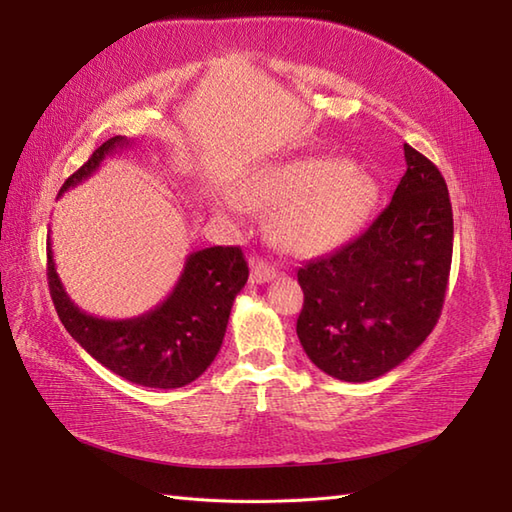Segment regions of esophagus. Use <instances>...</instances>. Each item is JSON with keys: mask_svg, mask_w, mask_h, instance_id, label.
Segmentation results:
<instances>
[{"mask_svg": "<svg viewBox=\"0 0 512 512\" xmlns=\"http://www.w3.org/2000/svg\"><path fill=\"white\" fill-rule=\"evenodd\" d=\"M277 277V268L273 264L264 262V259H253L250 262V281L253 284H266V281Z\"/></svg>", "mask_w": 512, "mask_h": 512, "instance_id": "esophagus-1", "label": "esophagus"}]
</instances>
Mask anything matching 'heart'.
<instances>
[{
	"label": "heart",
	"mask_w": 512,
	"mask_h": 512,
	"mask_svg": "<svg viewBox=\"0 0 512 512\" xmlns=\"http://www.w3.org/2000/svg\"><path fill=\"white\" fill-rule=\"evenodd\" d=\"M248 206L270 209L268 235L297 257L328 253L356 233L376 204V184L367 173L347 162L303 158L266 167L239 191ZM231 213L244 204L224 198Z\"/></svg>",
	"instance_id": "obj_1"
}]
</instances>
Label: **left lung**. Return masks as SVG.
Masks as SVG:
<instances>
[{
	"label": "left lung",
	"mask_w": 512,
	"mask_h": 512,
	"mask_svg": "<svg viewBox=\"0 0 512 512\" xmlns=\"http://www.w3.org/2000/svg\"><path fill=\"white\" fill-rule=\"evenodd\" d=\"M407 171L372 226L299 268L297 336L321 372L345 383L387 374L440 319L453 255V211L442 173L405 145Z\"/></svg>",
	"instance_id": "obj_1"
}]
</instances>
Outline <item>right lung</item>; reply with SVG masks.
Wrapping results in <instances>:
<instances>
[{
  "label": "right lung",
  "instance_id": "add662e5",
  "mask_svg": "<svg viewBox=\"0 0 512 512\" xmlns=\"http://www.w3.org/2000/svg\"><path fill=\"white\" fill-rule=\"evenodd\" d=\"M132 143L114 136L94 151L59 191L88 180L107 156ZM248 281V264L237 246L195 250L169 297L134 319H101L83 312L68 297L57 275L48 237V286L65 330L103 367L129 383L176 389L193 383L213 363L224 341L233 301Z\"/></svg>",
  "mask_w": 512,
  "mask_h": 512
}]
</instances>
